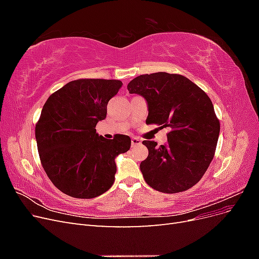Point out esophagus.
Returning <instances> with one entry per match:
<instances>
[{
	"label": "esophagus",
	"mask_w": 259,
	"mask_h": 259,
	"mask_svg": "<svg viewBox=\"0 0 259 259\" xmlns=\"http://www.w3.org/2000/svg\"><path fill=\"white\" fill-rule=\"evenodd\" d=\"M142 144V139H139L137 137H133L132 138V147H136Z\"/></svg>",
	"instance_id": "obj_1"
}]
</instances>
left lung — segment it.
Returning <instances> with one entry per match:
<instances>
[{
  "mask_svg": "<svg viewBox=\"0 0 259 259\" xmlns=\"http://www.w3.org/2000/svg\"><path fill=\"white\" fill-rule=\"evenodd\" d=\"M127 90L147 101V124L171 128L160 147L153 140L143 142L149 150L140 163L146 183L164 193L193 187L214 158L221 132L209 97L186 76L166 72L139 75Z\"/></svg>",
  "mask_w": 259,
  "mask_h": 259,
  "instance_id": "obj_1",
  "label": "left lung"
}]
</instances>
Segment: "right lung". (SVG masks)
Instances as JSON below:
<instances>
[{
  "label": "right lung",
  "instance_id": "1",
  "mask_svg": "<svg viewBox=\"0 0 259 259\" xmlns=\"http://www.w3.org/2000/svg\"><path fill=\"white\" fill-rule=\"evenodd\" d=\"M121 86L119 80L71 81L43 106L35 126L38 154L52 183L70 197L93 199L110 189L115 158L130 150L128 136L107 139L95 128Z\"/></svg>",
  "mask_w": 259,
  "mask_h": 259
}]
</instances>
